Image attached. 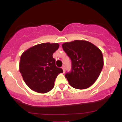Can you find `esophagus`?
Listing matches in <instances>:
<instances>
[{
    "instance_id": "esophagus-1",
    "label": "esophagus",
    "mask_w": 122,
    "mask_h": 122,
    "mask_svg": "<svg viewBox=\"0 0 122 122\" xmlns=\"http://www.w3.org/2000/svg\"><path fill=\"white\" fill-rule=\"evenodd\" d=\"M62 69L63 70V71H64V72H65V66H62Z\"/></svg>"
}]
</instances>
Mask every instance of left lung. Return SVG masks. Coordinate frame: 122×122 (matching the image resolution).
<instances>
[{
    "instance_id": "8db88e82",
    "label": "left lung",
    "mask_w": 122,
    "mask_h": 122,
    "mask_svg": "<svg viewBox=\"0 0 122 122\" xmlns=\"http://www.w3.org/2000/svg\"><path fill=\"white\" fill-rule=\"evenodd\" d=\"M63 49L72 61V71L65 75L69 84L78 89L89 88L98 79L104 65L102 51L86 41L64 43Z\"/></svg>"
}]
</instances>
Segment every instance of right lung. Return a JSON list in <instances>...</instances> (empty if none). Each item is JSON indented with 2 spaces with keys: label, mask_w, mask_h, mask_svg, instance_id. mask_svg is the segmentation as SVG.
Masks as SVG:
<instances>
[{
  "label": "right lung",
  "mask_w": 122,
  "mask_h": 122,
  "mask_svg": "<svg viewBox=\"0 0 122 122\" xmlns=\"http://www.w3.org/2000/svg\"><path fill=\"white\" fill-rule=\"evenodd\" d=\"M58 43H41L28 49L22 54L19 72L26 85L38 93L49 92L61 68L56 66L53 54L59 47Z\"/></svg>",
  "instance_id": "obj_1"
}]
</instances>
